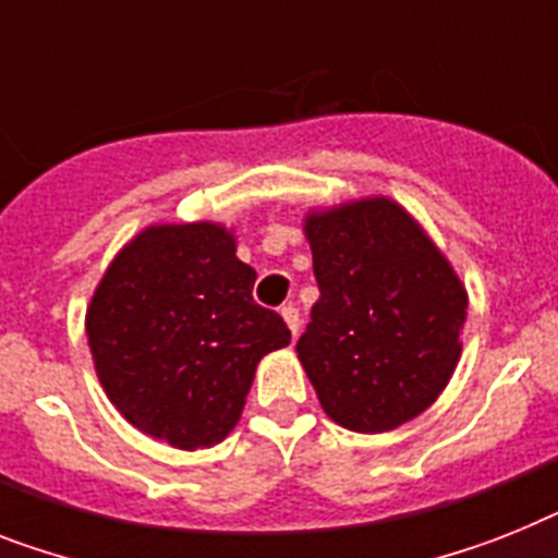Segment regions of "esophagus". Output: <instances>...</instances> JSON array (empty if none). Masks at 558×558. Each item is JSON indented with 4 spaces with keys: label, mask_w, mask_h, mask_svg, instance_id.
Returning <instances> with one entry per match:
<instances>
[{
    "label": "esophagus",
    "mask_w": 558,
    "mask_h": 558,
    "mask_svg": "<svg viewBox=\"0 0 558 558\" xmlns=\"http://www.w3.org/2000/svg\"><path fill=\"white\" fill-rule=\"evenodd\" d=\"M279 313H282V319H284V325H288L290 336L296 339V336H299V325H302V319H299V311L293 305H284Z\"/></svg>",
    "instance_id": "1"
}]
</instances>
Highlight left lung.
Masks as SVG:
<instances>
[{
  "label": "left lung",
  "instance_id": "left-lung-1",
  "mask_svg": "<svg viewBox=\"0 0 558 558\" xmlns=\"http://www.w3.org/2000/svg\"><path fill=\"white\" fill-rule=\"evenodd\" d=\"M319 302L296 353L322 411L388 434L427 411L462 356L468 290L425 228L388 196L305 216Z\"/></svg>",
  "mask_w": 558,
  "mask_h": 558
}]
</instances>
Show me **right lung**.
I'll use <instances>...</instances> for the list:
<instances>
[{
	"label": "right lung",
	"mask_w": 558,
	"mask_h": 558,
	"mask_svg": "<svg viewBox=\"0 0 558 558\" xmlns=\"http://www.w3.org/2000/svg\"><path fill=\"white\" fill-rule=\"evenodd\" d=\"M253 282L219 222L147 225L113 256L85 330L105 393L136 430L196 450L236 427L262 356L290 344Z\"/></svg>",
	"instance_id": "add662e5"
}]
</instances>
